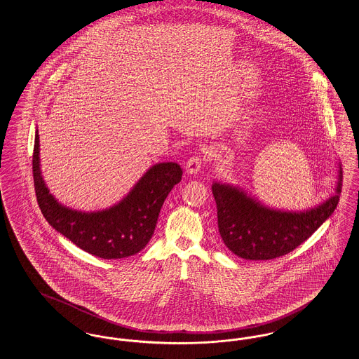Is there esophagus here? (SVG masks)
Masks as SVG:
<instances>
[{
  "instance_id": "34e87169",
  "label": "esophagus",
  "mask_w": 359,
  "mask_h": 359,
  "mask_svg": "<svg viewBox=\"0 0 359 359\" xmlns=\"http://www.w3.org/2000/svg\"><path fill=\"white\" fill-rule=\"evenodd\" d=\"M204 161H205V156H201V155L191 156L186 163L187 172L191 173V175L199 172Z\"/></svg>"
}]
</instances>
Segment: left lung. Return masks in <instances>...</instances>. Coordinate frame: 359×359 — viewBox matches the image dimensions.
I'll list each match as a JSON object with an SVG mask.
<instances>
[{
  "mask_svg": "<svg viewBox=\"0 0 359 359\" xmlns=\"http://www.w3.org/2000/svg\"><path fill=\"white\" fill-rule=\"evenodd\" d=\"M341 189L342 171L335 195L329 201L306 212H285L262 205L236 187L214 183L220 236L241 258L270 260L283 257L307 241L334 212Z\"/></svg>",
  "mask_w": 359,
  "mask_h": 359,
  "instance_id": "8db88e82",
  "label": "left lung"
}]
</instances>
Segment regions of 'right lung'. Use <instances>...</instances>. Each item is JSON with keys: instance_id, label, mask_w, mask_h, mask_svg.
<instances>
[{"instance_id": "obj_1", "label": "right lung", "mask_w": 359, "mask_h": 359, "mask_svg": "<svg viewBox=\"0 0 359 359\" xmlns=\"http://www.w3.org/2000/svg\"><path fill=\"white\" fill-rule=\"evenodd\" d=\"M39 147L36 133L32 170L43 215L77 247L102 259L127 258L143 250L154 235L163 203L183 175L177 163H158L118 204L99 212H80L61 205L49 194L40 171Z\"/></svg>"}]
</instances>
